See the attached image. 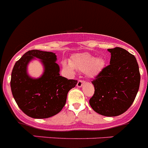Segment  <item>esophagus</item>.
<instances>
[{
	"label": "esophagus",
	"instance_id": "34e87169",
	"mask_svg": "<svg viewBox=\"0 0 148 148\" xmlns=\"http://www.w3.org/2000/svg\"><path fill=\"white\" fill-rule=\"evenodd\" d=\"M84 83H85V81L81 80V79H79V80L78 81V82H77V86L78 87V88H81V87H82V85H84Z\"/></svg>",
	"mask_w": 148,
	"mask_h": 148
}]
</instances>
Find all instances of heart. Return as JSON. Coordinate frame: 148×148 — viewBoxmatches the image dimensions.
<instances>
[{
    "label": "heart",
    "mask_w": 148,
    "mask_h": 148,
    "mask_svg": "<svg viewBox=\"0 0 148 148\" xmlns=\"http://www.w3.org/2000/svg\"><path fill=\"white\" fill-rule=\"evenodd\" d=\"M105 65V60L99 57L96 58L94 55L89 53H81L74 55L71 62L63 61V66L70 71L74 69L85 72L88 77H96L101 71Z\"/></svg>",
    "instance_id": "b5f03b06"
}]
</instances>
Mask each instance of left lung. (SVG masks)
<instances>
[{"instance_id": "left-lung-1", "label": "left lung", "mask_w": 148, "mask_h": 148, "mask_svg": "<svg viewBox=\"0 0 148 148\" xmlns=\"http://www.w3.org/2000/svg\"><path fill=\"white\" fill-rule=\"evenodd\" d=\"M110 65L92 82L95 92L89 101L96 112L114 117L132 106L139 90L140 74L136 58L121 47L108 49Z\"/></svg>"}]
</instances>
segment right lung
Segmentation results:
<instances>
[{
	"mask_svg": "<svg viewBox=\"0 0 148 148\" xmlns=\"http://www.w3.org/2000/svg\"><path fill=\"white\" fill-rule=\"evenodd\" d=\"M38 58L42 63L44 72L38 78L27 73V65ZM57 56L52 52L33 49L25 53L16 62L12 72L11 89L18 107L27 116L42 119L55 115L66 102L69 91L77 81L60 76Z\"/></svg>",
	"mask_w": 148,
	"mask_h": 148,
	"instance_id": "right-lung-1",
	"label": "right lung"
}]
</instances>
